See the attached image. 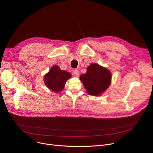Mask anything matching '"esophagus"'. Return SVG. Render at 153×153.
<instances>
[{
  "mask_svg": "<svg viewBox=\"0 0 153 153\" xmlns=\"http://www.w3.org/2000/svg\"><path fill=\"white\" fill-rule=\"evenodd\" d=\"M73 74H74V76L75 77H78L79 76V71H78L76 69V70H74V72H73Z\"/></svg>",
  "mask_w": 153,
  "mask_h": 153,
  "instance_id": "esophagus-1",
  "label": "esophagus"
}]
</instances>
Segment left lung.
Listing matches in <instances>:
<instances>
[{
  "label": "left lung",
  "mask_w": 153,
  "mask_h": 153,
  "mask_svg": "<svg viewBox=\"0 0 153 153\" xmlns=\"http://www.w3.org/2000/svg\"><path fill=\"white\" fill-rule=\"evenodd\" d=\"M80 80L91 95L99 96L110 85L111 73L106 68L93 63L87 67L85 74H82Z\"/></svg>",
  "instance_id": "1"
}]
</instances>
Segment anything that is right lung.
Segmentation results:
<instances>
[{"label": "right lung", "mask_w": 153, "mask_h": 153, "mask_svg": "<svg viewBox=\"0 0 153 153\" xmlns=\"http://www.w3.org/2000/svg\"><path fill=\"white\" fill-rule=\"evenodd\" d=\"M71 77V74L69 72L61 70L57 65H54L44 76L43 79L48 89L58 93L64 89L66 81Z\"/></svg>", "instance_id": "obj_1"}]
</instances>
